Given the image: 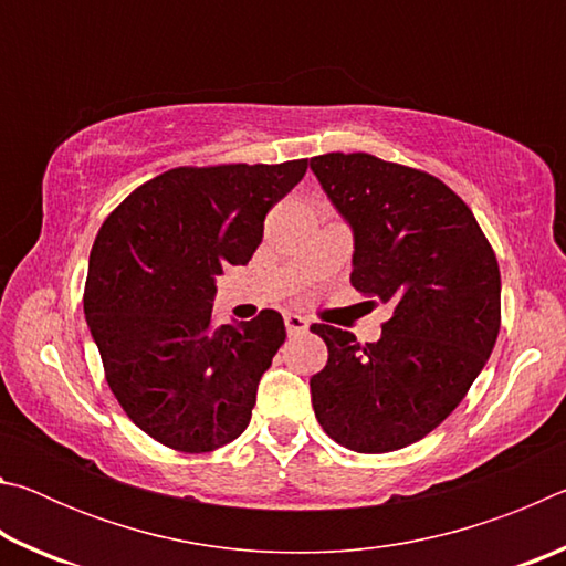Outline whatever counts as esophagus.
<instances>
[{"label": "esophagus", "instance_id": "esophagus-1", "mask_svg": "<svg viewBox=\"0 0 566 566\" xmlns=\"http://www.w3.org/2000/svg\"><path fill=\"white\" fill-rule=\"evenodd\" d=\"M284 327H286V332H290V334H300V332H304L306 327H310V322H306L302 314L286 312L284 314Z\"/></svg>", "mask_w": 566, "mask_h": 566}]
</instances>
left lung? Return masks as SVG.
Wrapping results in <instances>:
<instances>
[{"instance_id":"obj_1","label":"left lung","mask_w":566,"mask_h":566,"mask_svg":"<svg viewBox=\"0 0 566 566\" xmlns=\"http://www.w3.org/2000/svg\"><path fill=\"white\" fill-rule=\"evenodd\" d=\"M310 167L354 232L352 286L391 306L379 342L364 347L312 324L329 349L310 379L314 415L352 452H395L442 424L490 359L500 264L442 179L367 151H329Z\"/></svg>"}]
</instances>
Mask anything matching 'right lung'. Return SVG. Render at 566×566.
<instances>
[{"label": "right lung", "instance_id": "obj_1", "mask_svg": "<svg viewBox=\"0 0 566 566\" xmlns=\"http://www.w3.org/2000/svg\"><path fill=\"white\" fill-rule=\"evenodd\" d=\"M306 159L177 167L104 219L90 254L84 317L104 377L142 432L177 452H214L244 432L256 387L284 344L280 312L212 324L217 274L247 264L264 217Z\"/></svg>", "mask_w": 566, "mask_h": 566}]
</instances>
